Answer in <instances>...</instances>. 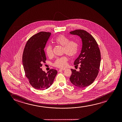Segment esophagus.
Returning <instances> with one entry per match:
<instances>
[{
	"label": "esophagus",
	"mask_w": 122,
	"mask_h": 122,
	"mask_svg": "<svg viewBox=\"0 0 122 122\" xmlns=\"http://www.w3.org/2000/svg\"><path fill=\"white\" fill-rule=\"evenodd\" d=\"M65 70V69H60L59 70V72H61V71H63V70Z\"/></svg>",
	"instance_id": "1"
}]
</instances>
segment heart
I'll use <instances>...</instances> for the list:
<instances>
[{"label":"heart","instance_id":"obj_1","mask_svg":"<svg viewBox=\"0 0 122 122\" xmlns=\"http://www.w3.org/2000/svg\"><path fill=\"white\" fill-rule=\"evenodd\" d=\"M54 42L56 45L62 47V52L68 55L70 57H74L77 54L79 49L78 43L75 40H70V39L65 35H60L54 40ZM45 52L47 56L51 57L53 56V47L49 45L46 48ZM68 58L66 56L57 58L54 62V66L63 68L66 67Z\"/></svg>","mask_w":122,"mask_h":122}]
</instances>
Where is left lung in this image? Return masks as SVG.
Segmentation results:
<instances>
[{
  "label": "left lung",
  "instance_id": "obj_1",
  "mask_svg": "<svg viewBox=\"0 0 122 122\" xmlns=\"http://www.w3.org/2000/svg\"><path fill=\"white\" fill-rule=\"evenodd\" d=\"M70 33L79 36L82 43L80 55L74 63L76 66L80 65V70L71 69L70 80L74 85L83 88L92 83L98 74L101 61L100 50L95 38L85 30H76Z\"/></svg>",
  "mask_w": 122,
  "mask_h": 122
}]
</instances>
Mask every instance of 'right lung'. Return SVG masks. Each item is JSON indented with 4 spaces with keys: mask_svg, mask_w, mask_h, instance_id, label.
Segmentation results:
<instances>
[{
    "mask_svg": "<svg viewBox=\"0 0 122 122\" xmlns=\"http://www.w3.org/2000/svg\"><path fill=\"white\" fill-rule=\"evenodd\" d=\"M51 35L49 32H40L29 39L22 55V63L26 77L34 88L44 90L51 86L57 72L50 69L45 73L41 68L46 57L44 49Z\"/></svg>",
    "mask_w": 122,
    "mask_h": 122,
    "instance_id": "right-lung-1",
    "label": "right lung"
}]
</instances>
